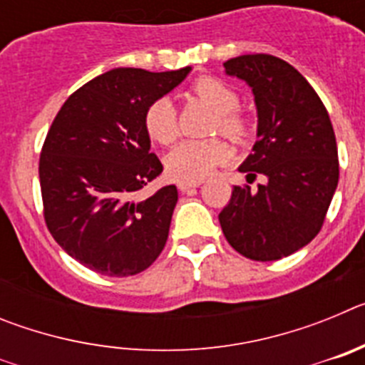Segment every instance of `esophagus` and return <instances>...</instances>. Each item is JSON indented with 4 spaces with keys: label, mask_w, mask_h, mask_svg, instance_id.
<instances>
[{
    "label": "esophagus",
    "mask_w": 365,
    "mask_h": 365,
    "mask_svg": "<svg viewBox=\"0 0 365 365\" xmlns=\"http://www.w3.org/2000/svg\"><path fill=\"white\" fill-rule=\"evenodd\" d=\"M201 186V180H197V182H186V180H179L177 182V188L180 190V192H188L190 188H199Z\"/></svg>",
    "instance_id": "obj_1"
}]
</instances>
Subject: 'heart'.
Listing matches in <instances>:
<instances>
[{"label":"heart","mask_w":365,"mask_h":365,"mask_svg":"<svg viewBox=\"0 0 365 365\" xmlns=\"http://www.w3.org/2000/svg\"><path fill=\"white\" fill-rule=\"evenodd\" d=\"M192 96L201 100L217 115V128L221 133L234 140H243L248 135V122L235 113L240 98L234 89L212 76H201L192 83ZM144 128L151 140L159 144H170L175 140L177 115L172 100L163 96L151 102L144 115ZM230 157V150L219 138L208 140H180L166 155V170L175 180L197 182L210 175L219 164Z\"/></svg>","instance_id":"b5f03b06"}]
</instances>
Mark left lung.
<instances>
[{
	"label": "left lung",
	"instance_id": "1",
	"mask_svg": "<svg viewBox=\"0 0 365 365\" xmlns=\"http://www.w3.org/2000/svg\"><path fill=\"white\" fill-rule=\"evenodd\" d=\"M252 89L257 140L240 172L267 185L234 186L219 214L232 248L254 261H276L311 243L338 186L333 124L311 83L285 60L243 54L222 63Z\"/></svg>",
	"mask_w": 365,
	"mask_h": 365
}]
</instances>
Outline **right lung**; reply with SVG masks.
<instances>
[{"instance_id": "obj_1", "label": "right lung", "mask_w": 365, "mask_h": 365, "mask_svg": "<svg viewBox=\"0 0 365 365\" xmlns=\"http://www.w3.org/2000/svg\"><path fill=\"white\" fill-rule=\"evenodd\" d=\"M190 71L111 69L74 91L53 120L40 155L45 222L87 269L124 278L163 252L179 195L170 185L138 199L163 173L144 115Z\"/></svg>"}]
</instances>
